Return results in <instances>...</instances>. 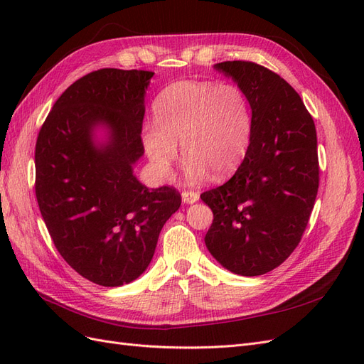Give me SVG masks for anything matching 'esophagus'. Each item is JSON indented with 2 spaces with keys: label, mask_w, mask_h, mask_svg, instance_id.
Segmentation results:
<instances>
[{
  "label": "esophagus",
  "mask_w": 364,
  "mask_h": 364,
  "mask_svg": "<svg viewBox=\"0 0 364 364\" xmlns=\"http://www.w3.org/2000/svg\"><path fill=\"white\" fill-rule=\"evenodd\" d=\"M197 200H199V193H196V191H183L182 193V202L185 205L196 203Z\"/></svg>",
  "instance_id": "34e87169"
}]
</instances>
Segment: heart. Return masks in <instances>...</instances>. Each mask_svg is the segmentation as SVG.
Returning <instances> with one entry per match:
<instances>
[{"label": "heart", "mask_w": 364, "mask_h": 364, "mask_svg": "<svg viewBox=\"0 0 364 364\" xmlns=\"http://www.w3.org/2000/svg\"><path fill=\"white\" fill-rule=\"evenodd\" d=\"M155 123L146 124L141 142L156 176L168 181L173 165L185 159V178L202 182L232 173L243 161L250 139V114L245 94L230 83L176 82L153 103Z\"/></svg>", "instance_id": "b5f03b06"}]
</instances>
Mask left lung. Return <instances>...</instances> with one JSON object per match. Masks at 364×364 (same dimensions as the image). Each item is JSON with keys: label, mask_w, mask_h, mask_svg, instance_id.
<instances>
[{"label": "left lung", "mask_w": 364, "mask_h": 364, "mask_svg": "<svg viewBox=\"0 0 364 364\" xmlns=\"http://www.w3.org/2000/svg\"><path fill=\"white\" fill-rule=\"evenodd\" d=\"M252 109L250 139L235 174L200 199L214 220L209 253L241 277L278 267L299 245L318 188L317 136L311 115L282 77L253 62L215 63Z\"/></svg>", "instance_id": "left-lung-1"}]
</instances>
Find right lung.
<instances>
[{"label":"right lung","instance_id":"add662e5","mask_svg":"<svg viewBox=\"0 0 364 364\" xmlns=\"http://www.w3.org/2000/svg\"><path fill=\"white\" fill-rule=\"evenodd\" d=\"M155 73L103 68L74 82L36 141V199L54 246L103 287L146 272L165 222L181 206L170 186L135 174L146 91Z\"/></svg>","mask_w":364,"mask_h":364}]
</instances>
